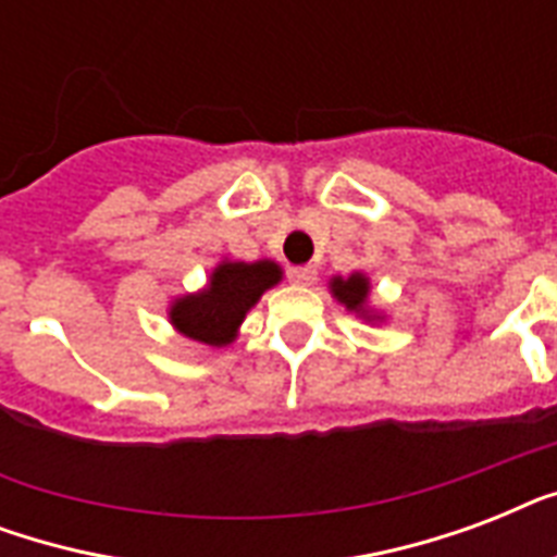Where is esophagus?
Masks as SVG:
<instances>
[{
  "label": "esophagus",
  "mask_w": 557,
  "mask_h": 557,
  "mask_svg": "<svg viewBox=\"0 0 557 557\" xmlns=\"http://www.w3.org/2000/svg\"><path fill=\"white\" fill-rule=\"evenodd\" d=\"M288 280L297 283V286H312L314 280H318V271L312 265H297V269H288Z\"/></svg>",
  "instance_id": "obj_1"
}]
</instances>
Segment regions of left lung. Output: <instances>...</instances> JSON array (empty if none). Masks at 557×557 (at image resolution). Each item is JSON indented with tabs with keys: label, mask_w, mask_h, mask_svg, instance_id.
I'll return each mask as SVG.
<instances>
[{
	"label": "left lung",
	"mask_w": 557,
	"mask_h": 557,
	"mask_svg": "<svg viewBox=\"0 0 557 557\" xmlns=\"http://www.w3.org/2000/svg\"><path fill=\"white\" fill-rule=\"evenodd\" d=\"M332 297L344 304L349 312H356L364 321H381L379 314L370 309V277H364L361 271L349 274V277H332L330 283Z\"/></svg>",
	"instance_id": "obj_1"
}]
</instances>
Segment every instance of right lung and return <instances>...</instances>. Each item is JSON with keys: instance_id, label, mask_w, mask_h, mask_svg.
Here are the masks:
<instances>
[{"instance_id": "1", "label": "right lung", "mask_w": 557, "mask_h": 557, "mask_svg": "<svg viewBox=\"0 0 557 557\" xmlns=\"http://www.w3.org/2000/svg\"><path fill=\"white\" fill-rule=\"evenodd\" d=\"M280 280L283 269L274 260H222L210 271L208 286L201 292L173 300L170 323L196 344L225 347L236 338L248 309L257 306L262 292L277 286Z\"/></svg>"}]
</instances>
